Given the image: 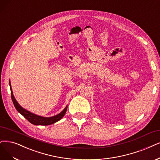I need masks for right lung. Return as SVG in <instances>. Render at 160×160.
Returning a JSON list of instances; mask_svg holds the SVG:
<instances>
[{"label":"right lung","mask_w":160,"mask_h":160,"mask_svg":"<svg viewBox=\"0 0 160 160\" xmlns=\"http://www.w3.org/2000/svg\"><path fill=\"white\" fill-rule=\"evenodd\" d=\"M10 88V91H11V98L12 100L13 103L15 108L16 110L19 112V113L24 117L29 122H31L33 125H50L52 124L55 123L59 120H61L62 118L64 117L67 110V105L65 108L60 113H58L55 116L50 117H41L38 115H35L33 113H31L30 111H29L25 109H23L22 106L18 103V102L16 100L12 90L10 82H9Z\"/></svg>","instance_id":"add662e5"}]
</instances>
